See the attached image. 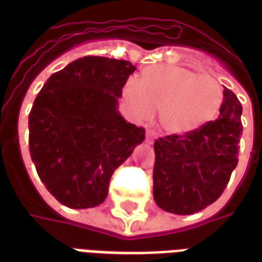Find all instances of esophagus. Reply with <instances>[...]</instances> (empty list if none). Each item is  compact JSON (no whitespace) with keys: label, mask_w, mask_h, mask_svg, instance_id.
Instances as JSON below:
<instances>
[{"label":"esophagus","mask_w":262,"mask_h":262,"mask_svg":"<svg viewBox=\"0 0 262 262\" xmlns=\"http://www.w3.org/2000/svg\"><path fill=\"white\" fill-rule=\"evenodd\" d=\"M156 139V133L154 130H151V129H149V130H147V137H145V140H147V143H149V144H152L154 143V140Z\"/></svg>","instance_id":"34e87169"}]
</instances>
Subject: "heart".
<instances>
[{
  "label": "heart",
  "instance_id": "obj_1",
  "mask_svg": "<svg viewBox=\"0 0 262 262\" xmlns=\"http://www.w3.org/2000/svg\"><path fill=\"white\" fill-rule=\"evenodd\" d=\"M123 96L140 118L159 110L160 126L171 135H186L216 118L223 88L215 80L181 67L154 65L139 77V87L126 83Z\"/></svg>",
  "mask_w": 262,
  "mask_h": 262
}]
</instances>
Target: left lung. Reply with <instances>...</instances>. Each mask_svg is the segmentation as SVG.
Instances as JSON below:
<instances>
[{"instance_id": "8db88e82", "label": "left lung", "mask_w": 262, "mask_h": 262, "mask_svg": "<svg viewBox=\"0 0 262 262\" xmlns=\"http://www.w3.org/2000/svg\"><path fill=\"white\" fill-rule=\"evenodd\" d=\"M219 118L186 135L155 140L154 199L177 215L200 212L219 199L238 164L242 104L224 88Z\"/></svg>"}]
</instances>
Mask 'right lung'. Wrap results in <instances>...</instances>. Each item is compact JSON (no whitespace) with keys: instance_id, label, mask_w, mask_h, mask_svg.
I'll return each mask as SVG.
<instances>
[{"instance_id":"1","label":"right lung","mask_w":262,"mask_h":262,"mask_svg":"<svg viewBox=\"0 0 262 262\" xmlns=\"http://www.w3.org/2000/svg\"><path fill=\"white\" fill-rule=\"evenodd\" d=\"M135 71L129 61L88 55L53 73L35 98L28 115L31 159L63 205L102 204L115 168L145 139V129L117 110Z\"/></svg>"}]
</instances>
